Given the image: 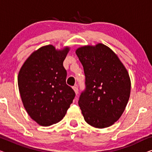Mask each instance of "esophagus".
Listing matches in <instances>:
<instances>
[{
  "mask_svg": "<svg viewBox=\"0 0 152 152\" xmlns=\"http://www.w3.org/2000/svg\"><path fill=\"white\" fill-rule=\"evenodd\" d=\"M72 88H73V90L75 91V94L77 95L78 94V91H79L77 87V86H73V87H72Z\"/></svg>",
  "mask_w": 152,
  "mask_h": 152,
  "instance_id": "34e87169",
  "label": "esophagus"
}]
</instances>
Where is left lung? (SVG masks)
Instances as JSON below:
<instances>
[{
    "instance_id": "1",
    "label": "left lung",
    "mask_w": 152,
    "mask_h": 152,
    "mask_svg": "<svg viewBox=\"0 0 152 152\" xmlns=\"http://www.w3.org/2000/svg\"><path fill=\"white\" fill-rule=\"evenodd\" d=\"M85 75L86 88L79 106L87 123L95 128L111 126L123 113L129 99L131 81L116 54L102 43L76 50Z\"/></svg>"
}]
</instances>
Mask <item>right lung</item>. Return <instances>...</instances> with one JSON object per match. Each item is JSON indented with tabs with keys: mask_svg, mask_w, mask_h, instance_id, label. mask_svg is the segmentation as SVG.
<instances>
[{
	"mask_svg": "<svg viewBox=\"0 0 152 152\" xmlns=\"http://www.w3.org/2000/svg\"><path fill=\"white\" fill-rule=\"evenodd\" d=\"M70 48L45 45L31 54L20 68L18 86L23 104L32 120L48 126L63 119L75 93L66 84L63 62Z\"/></svg>",
	"mask_w": 152,
	"mask_h": 152,
	"instance_id": "add662e5",
	"label": "right lung"
}]
</instances>
